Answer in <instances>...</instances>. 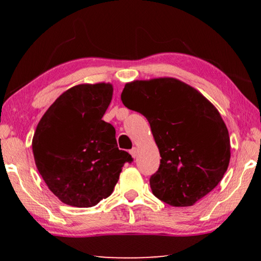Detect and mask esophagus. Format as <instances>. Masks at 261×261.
<instances>
[{
  "instance_id": "esophagus-1",
  "label": "esophagus",
  "mask_w": 261,
  "mask_h": 261,
  "mask_svg": "<svg viewBox=\"0 0 261 261\" xmlns=\"http://www.w3.org/2000/svg\"><path fill=\"white\" fill-rule=\"evenodd\" d=\"M137 153H138V151H137L136 147L130 149V154L132 155V158H136V156H137Z\"/></svg>"
}]
</instances>
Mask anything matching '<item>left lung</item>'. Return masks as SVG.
<instances>
[{"instance_id": "obj_1", "label": "left lung", "mask_w": 261, "mask_h": 261, "mask_svg": "<svg viewBox=\"0 0 261 261\" xmlns=\"http://www.w3.org/2000/svg\"><path fill=\"white\" fill-rule=\"evenodd\" d=\"M123 105L147 118L160 151V167L149 178L154 196L187 207L208 194L230 161L228 129L213 105L175 78L125 84Z\"/></svg>"}]
</instances>
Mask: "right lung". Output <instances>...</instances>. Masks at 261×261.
Wrapping results in <instances>:
<instances>
[{"label": "right lung", "mask_w": 261, "mask_h": 261, "mask_svg": "<svg viewBox=\"0 0 261 261\" xmlns=\"http://www.w3.org/2000/svg\"><path fill=\"white\" fill-rule=\"evenodd\" d=\"M110 84H82L55 100L34 132L35 165L50 191L74 207H92L112 194L122 167L132 162L118 149L115 129L102 116Z\"/></svg>", "instance_id": "obj_1"}]
</instances>
